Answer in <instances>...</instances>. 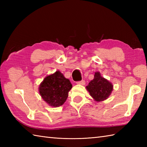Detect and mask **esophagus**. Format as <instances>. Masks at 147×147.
Returning <instances> with one entry per match:
<instances>
[{"instance_id": "1", "label": "esophagus", "mask_w": 147, "mask_h": 147, "mask_svg": "<svg viewBox=\"0 0 147 147\" xmlns=\"http://www.w3.org/2000/svg\"><path fill=\"white\" fill-rule=\"evenodd\" d=\"M77 84H79V85H84L85 84V80H82V81H79V82H76Z\"/></svg>"}]
</instances>
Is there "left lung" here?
<instances>
[{"instance_id": "1", "label": "left lung", "mask_w": 147, "mask_h": 147, "mask_svg": "<svg viewBox=\"0 0 147 147\" xmlns=\"http://www.w3.org/2000/svg\"><path fill=\"white\" fill-rule=\"evenodd\" d=\"M86 88L95 101L101 102L108 98L110 96L113 90V85L107 80L101 76L99 72H96L94 78Z\"/></svg>"}]
</instances>
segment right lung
Wrapping results in <instances>:
<instances>
[{
  "instance_id": "1",
  "label": "right lung",
  "mask_w": 147,
  "mask_h": 147,
  "mask_svg": "<svg viewBox=\"0 0 147 147\" xmlns=\"http://www.w3.org/2000/svg\"><path fill=\"white\" fill-rule=\"evenodd\" d=\"M71 88L70 81L57 71L45 78L40 85L39 93L50 106L57 107L64 104Z\"/></svg>"
}]
</instances>
